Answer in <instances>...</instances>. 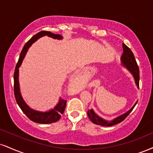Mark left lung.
Wrapping results in <instances>:
<instances>
[{
	"instance_id": "8db88e82",
	"label": "left lung",
	"mask_w": 153,
	"mask_h": 153,
	"mask_svg": "<svg viewBox=\"0 0 153 153\" xmlns=\"http://www.w3.org/2000/svg\"><path fill=\"white\" fill-rule=\"evenodd\" d=\"M123 53L120 58L121 62H122V65L124 66V67H126V68L132 73L134 77V79H135V83L137 85V88H139L140 71L138 65H137V62H136L133 53H132L131 50L124 43H123ZM136 104H137V102L132 106L131 109L128 110V112H126V113L120 115L119 117H117L116 118H115L113 120L110 121L105 120L102 119V117L98 116V115L93 111V109L88 110V115L90 120H91L94 124L98 125V126H113L116 124H118V123H121L122 121L124 120L128 117V115L131 113V111L134 108V107L135 106Z\"/></svg>"
}]
</instances>
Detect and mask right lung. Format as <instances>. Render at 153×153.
Returning <instances> with one entry per match:
<instances>
[{"label":"right lung","instance_id":"obj_1","mask_svg":"<svg viewBox=\"0 0 153 153\" xmlns=\"http://www.w3.org/2000/svg\"><path fill=\"white\" fill-rule=\"evenodd\" d=\"M48 36L51 38H54V39L61 40L62 37L59 34L52 33L50 31H40L38 33L35 35L30 38L28 41L24 45L23 50H22L21 55H20L19 59L17 62V65L16 66V69L14 72V95L16 97V102L18 105H19L22 111L25 114V115L28 117L30 120L33 121L35 123H40V124H49V123H56L58 121L61 117V115L63 114L64 110H65L66 106V100L60 98L58 103L54 107L53 109H51L46 112H40L37 111V110H33L27 105L25 103V101L23 100V97L21 96V92H20V86L19 82H18V73H19V68L21 66L23 60L26 54L27 50L29 47L32 45L34 42L37 40L39 39L41 37Z\"/></svg>","mask_w":153,"mask_h":153}]
</instances>
